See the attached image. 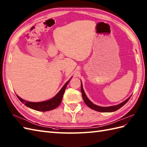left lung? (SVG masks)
Listing matches in <instances>:
<instances>
[{"label":"left lung","instance_id":"obj_1","mask_svg":"<svg viewBox=\"0 0 147 147\" xmlns=\"http://www.w3.org/2000/svg\"><path fill=\"white\" fill-rule=\"evenodd\" d=\"M81 91L82 93V96H83V100L84 101V103H86V105L88 106V107H90V108L93 109V110L97 111H100V112H105V113H110V112H113L119 110L120 108H121L123 106L125 105L127 103V101L129 100V99L130 98L131 96H129L128 98H127L125 101H123L122 103L118 104L117 105H115V106H111V107H100V106H98L93 104L92 102L88 99L87 96L84 93V91L83 90V84H82V82L81 81Z\"/></svg>","mask_w":147,"mask_h":147}]
</instances>
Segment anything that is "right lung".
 Instances as JSON below:
<instances>
[{"label":"right lung","instance_id":"1","mask_svg":"<svg viewBox=\"0 0 147 147\" xmlns=\"http://www.w3.org/2000/svg\"><path fill=\"white\" fill-rule=\"evenodd\" d=\"M71 78H72V77L70 78L69 81H67L66 83L64 84L63 88H61V90L58 92L55 96L53 98H51L50 100L41 102H30L23 100L21 98H20L18 95H17V96H18L19 100L21 101L23 104H24L26 107L31 108L32 110L39 111H47L54 110V109H55L59 107V105L61 104L67 85L71 80Z\"/></svg>","mask_w":147,"mask_h":147}]
</instances>
